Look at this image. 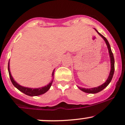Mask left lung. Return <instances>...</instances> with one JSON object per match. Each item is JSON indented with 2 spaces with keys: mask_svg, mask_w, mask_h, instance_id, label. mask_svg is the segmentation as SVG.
Segmentation results:
<instances>
[{
  "mask_svg": "<svg viewBox=\"0 0 125 125\" xmlns=\"http://www.w3.org/2000/svg\"><path fill=\"white\" fill-rule=\"evenodd\" d=\"M95 30L97 32V33L101 36L102 38L104 39V42H105L106 44L107 45L108 51H109V57H110V59H111V71H110V73H109V77H108V78L107 79L106 81L104 83L102 84V85H100V86L95 87V88H80V87H78V88H79L80 90L82 91L85 92V93H90V94H95V93H99V92H100L101 91L103 90L104 88H105L106 87L109 85V83L111 82V81L112 79H113V75H114V55H113V52H112L111 49L110 45H109L108 40H107V39H106L103 35H102L101 34L99 33L97 30H95Z\"/></svg>",
  "mask_w": 125,
  "mask_h": 125,
  "instance_id": "obj_1",
  "label": "left lung"
}]
</instances>
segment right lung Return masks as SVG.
I'll use <instances>...</instances> for the list:
<instances>
[{
	"label": "right lung",
	"mask_w": 125,
	"mask_h": 125,
	"mask_svg": "<svg viewBox=\"0 0 125 125\" xmlns=\"http://www.w3.org/2000/svg\"><path fill=\"white\" fill-rule=\"evenodd\" d=\"M8 73H9V75H10V80H11L12 85L16 87L17 89H18L20 91H21L22 93H24V94H26V95H30V96H37V95H42V94H43L44 93L47 92L50 89V87L51 86V85H52V82H53V80H52V81L48 84V85L43 87H42V88H27V87H24V86H21V85H19V84L17 83L14 80L13 78H12L10 70V62H8ZM54 70L53 71L52 74V76L53 79H54Z\"/></svg>",
	"instance_id": "add662e5"
}]
</instances>
